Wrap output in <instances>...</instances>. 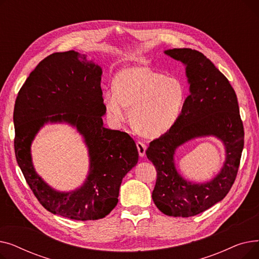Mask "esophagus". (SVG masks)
Listing matches in <instances>:
<instances>
[{"mask_svg":"<svg viewBox=\"0 0 259 259\" xmlns=\"http://www.w3.org/2000/svg\"><path fill=\"white\" fill-rule=\"evenodd\" d=\"M137 147H138V150H139L140 156H141V157L145 156V154H146V149H147L146 145H145L144 143H142V142H138V143H137Z\"/></svg>","mask_w":259,"mask_h":259,"instance_id":"34e87169","label":"esophagus"}]
</instances>
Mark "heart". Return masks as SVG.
Here are the masks:
<instances>
[{
	"mask_svg": "<svg viewBox=\"0 0 259 259\" xmlns=\"http://www.w3.org/2000/svg\"><path fill=\"white\" fill-rule=\"evenodd\" d=\"M113 88L103 93L107 113L116 125L131 121L141 134L157 138L179 119L186 101V90L179 79L165 77L146 67L121 69L113 79Z\"/></svg>",
	"mask_w": 259,
	"mask_h": 259,
	"instance_id": "heart-1",
	"label": "heart"
}]
</instances>
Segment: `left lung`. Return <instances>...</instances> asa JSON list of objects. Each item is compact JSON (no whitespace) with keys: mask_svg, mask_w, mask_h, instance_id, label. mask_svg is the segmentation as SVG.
Listing matches in <instances>:
<instances>
[{"mask_svg":"<svg viewBox=\"0 0 259 259\" xmlns=\"http://www.w3.org/2000/svg\"><path fill=\"white\" fill-rule=\"evenodd\" d=\"M164 53L185 65L190 94L174 126L152 141L146 151L157 172L152 199L166 215L190 217L208 210L230 191L243 149V126L234 89L209 59L190 48ZM208 136L225 147L223 167L208 182L188 181L176 169L175 152L190 140Z\"/></svg>","mask_w":259,"mask_h":259,"instance_id":"8db88e82","label":"left lung"}]
</instances>
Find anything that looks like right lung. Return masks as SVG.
Wrapping results in <instances>:
<instances>
[{
	"instance_id": "add662e5",
	"label": "right lung",
	"mask_w": 259,
	"mask_h": 259,
	"mask_svg": "<svg viewBox=\"0 0 259 259\" xmlns=\"http://www.w3.org/2000/svg\"><path fill=\"white\" fill-rule=\"evenodd\" d=\"M102 73L87 54L52 53L27 77L13 112L16 157L27 184L46 210L74 221H95L110 213L118 202L122 179L139 160L129 134L104 127ZM47 123L71 125L88 147L89 174L71 192L52 188L34 169L31 145Z\"/></svg>"
}]
</instances>
